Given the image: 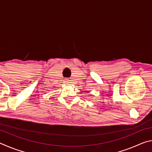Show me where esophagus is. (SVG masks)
I'll return each mask as SVG.
<instances>
[{
    "label": "esophagus",
    "mask_w": 152,
    "mask_h": 152,
    "mask_svg": "<svg viewBox=\"0 0 152 152\" xmlns=\"http://www.w3.org/2000/svg\"><path fill=\"white\" fill-rule=\"evenodd\" d=\"M64 82H65V84H68L69 83V80L68 79H65V80H64Z\"/></svg>",
    "instance_id": "34e87169"
}]
</instances>
